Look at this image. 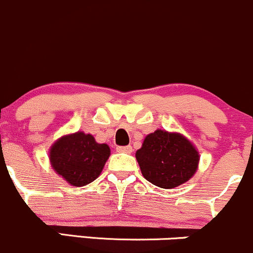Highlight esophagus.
Returning a JSON list of instances; mask_svg holds the SVG:
<instances>
[{
  "label": "esophagus",
  "instance_id": "esophagus-1",
  "mask_svg": "<svg viewBox=\"0 0 253 253\" xmlns=\"http://www.w3.org/2000/svg\"><path fill=\"white\" fill-rule=\"evenodd\" d=\"M117 152L119 153H131L132 152V147L130 146H118L117 147Z\"/></svg>",
  "mask_w": 253,
  "mask_h": 253
}]
</instances>
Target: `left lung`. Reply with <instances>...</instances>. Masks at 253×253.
Wrapping results in <instances>:
<instances>
[{"label": "left lung", "instance_id": "left-lung-1", "mask_svg": "<svg viewBox=\"0 0 253 253\" xmlns=\"http://www.w3.org/2000/svg\"><path fill=\"white\" fill-rule=\"evenodd\" d=\"M136 159L147 180L159 188L173 189L195 174L200 155L184 136L157 130L144 138Z\"/></svg>", "mask_w": 253, "mask_h": 253}]
</instances>
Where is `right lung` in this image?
<instances>
[{"instance_id":"1","label":"right lung","mask_w":253,"mask_h":253,"mask_svg":"<svg viewBox=\"0 0 253 253\" xmlns=\"http://www.w3.org/2000/svg\"><path fill=\"white\" fill-rule=\"evenodd\" d=\"M109 157L107 144L96 143L92 135L84 132L64 136L50 149L53 169L74 186H84L95 180Z\"/></svg>"}]
</instances>
